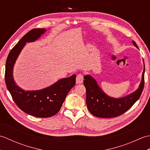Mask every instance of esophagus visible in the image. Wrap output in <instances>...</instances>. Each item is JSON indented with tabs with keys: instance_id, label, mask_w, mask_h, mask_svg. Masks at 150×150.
<instances>
[{
	"instance_id": "obj_1",
	"label": "esophagus",
	"mask_w": 150,
	"mask_h": 150,
	"mask_svg": "<svg viewBox=\"0 0 150 150\" xmlns=\"http://www.w3.org/2000/svg\"><path fill=\"white\" fill-rule=\"evenodd\" d=\"M83 81H84L83 75L81 74V73H79V74L77 75V77H76V83L81 84L83 82Z\"/></svg>"
}]
</instances>
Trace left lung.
I'll return each mask as SVG.
<instances>
[{"instance_id": "obj_1", "label": "left lung", "mask_w": 150, "mask_h": 150, "mask_svg": "<svg viewBox=\"0 0 150 150\" xmlns=\"http://www.w3.org/2000/svg\"><path fill=\"white\" fill-rule=\"evenodd\" d=\"M135 47L139 48L134 40ZM145 67L139 88L127 96L119 98L109 97L101 90L97 81L90 75L84 77V85L86 90V104L93 115L100 118H111L119 116L128 111L141 97L144 86Z\"/></svg>"}]
</instances>
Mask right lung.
<instances>
[{"label": "right lung", "mask_w": 150, "mask_h": 150, "mask_svg": "<svg viewBox=\"0 0 150 150\" xmlns=\"http://www.w3.org/2000/svg\"><path fill=\"white\" fill-rule=\"evenodd\" d=\"M46 31L44 28H35L25 35L9 52L5 70L6 87L15 104L24 112L40 118L50 117L58 113L67 94L76 82V75H73L60 79L49 87L35 91H25L15 83L13 69L21 50L26 42L35 41Z\"/></svg>", "instance_id": "obj_1"}]
</instances>
